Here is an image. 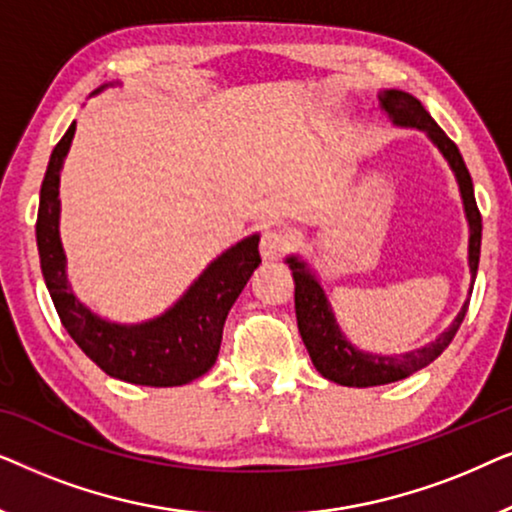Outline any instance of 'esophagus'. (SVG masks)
<instances>
[{
    "mask_svg": "<svg viewBox=\"0 0 512 512\" xmlns=\"http://www.w3.org/2000/svg\"><path fill=\"white\" fill-rule=\"evenodd\" d=\"M291 249V237L284 230H265L261 235V256L265 261H279Z\"/></svg>",
    "mask_w": 512,
    "mask_h": 512,
    "instance_id": "esophagus-1",
    "label": "esophagus"
}]
</instances>
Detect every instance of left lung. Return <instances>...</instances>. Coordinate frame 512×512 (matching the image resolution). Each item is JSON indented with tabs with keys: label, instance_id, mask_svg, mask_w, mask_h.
<instances>
[{
	"label": "left lung",
	"instance_id": "left-lung-1",
	"mask_svg": "<svg viewBox=\"0 0 512 512\" xmlns=\"http://www.w3.org/2000/svg\"><path fill=\"white\" fill-rule=\"evenodd\" d=\"M380 107L391 121L398 125H410V128L424 130L431 137V142L438 146L440 153L447 158V163L457 174L461 198H464V209L468 226H471V240H468V265H471V275L475 277L480 263V242H482V216L475 202L473 181L468 174V167L461 158L457 144L440 130V125L429 116V111L422 107V102L401 90H382L380 93ZM293 282H296V319L298 331L303 335V342L310 352V359L314 368L319 370L326 380L338 382L342 387H377V384L398 382L408 377L431 361H436L440 354L445 352L447 345L457 335L461 321L466 317L468 300L461 307V312L454 319V324L440 335L436 342L426 345L417 352H408L403 356H380L368 354L356 349L352 342H347L345 335L335 324V317L331 312V305L324 296L317 279L310 270L305 268L303 261L291 256L289 261ZM473 293V286H471Z\"/></svg>",
	"mask_w": 512,
	"mask_h": 512
}]
</instances>
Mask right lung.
Wrapping results in <instances>:
<instances>
[{
  "mask_svg": "<svg viewBox=\"0 0 512 512\" xmlns=\"http://www.w3.org/2000/svg\"><path fill=\"white\" fill-rule=\"evenodd\" d=\"M76 123L55 144L41 181L37 214V247L41 272L62 326L104 373L123 382L146 387H179L205 375L214 366L221 347V333L228 310L244 284L261 263L258 235H251L202 272L198 282L184 293L163 317L137 326L104 321L83 307L69 289L65 275V251L60 244V170Z\"/></svg>",
  "mask_w": 512,
  "mask_h": 512,
  "instance_id": "obj_1",
  "label": "right lung"
}]
</instances>
